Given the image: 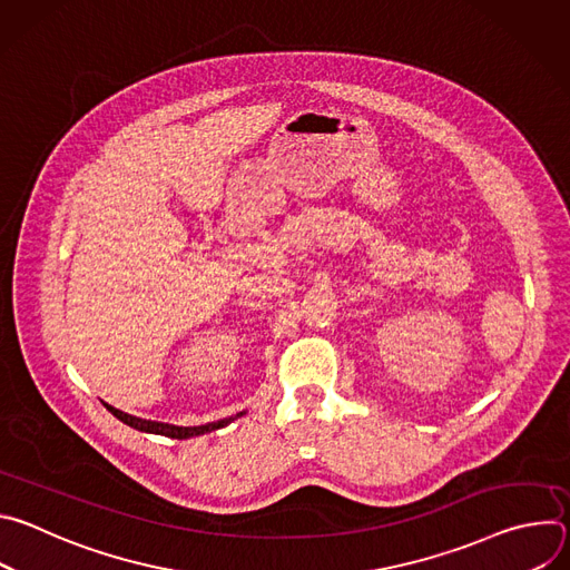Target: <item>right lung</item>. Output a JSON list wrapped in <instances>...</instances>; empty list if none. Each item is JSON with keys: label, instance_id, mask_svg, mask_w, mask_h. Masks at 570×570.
<instances>
[{"label": "right lung", "instance_id": "1", "mask_svg": "<svg viewBox=\"0 0 570 570\" xmlns=\"http://www.w3.org/2000/svg\"><path fill=\"white\" fill-rule=\"evenodd\" d=\"M106 409L124 424H128L130 429L135 431H141V433H153V435H165V438H171V440H189V438H196V435H205V433H212V431H218L223 426H227L229 422L238 420L246 415V411L243 413H236L234 417H225V420H218V422H209V424H203V426H176V424H165V422H153V420H141V417H135V415H128L124 411H117L112 409L110 403H104Z\"/></svg>", "mask_w": 570, "mask_h": 570}]
</instances>
